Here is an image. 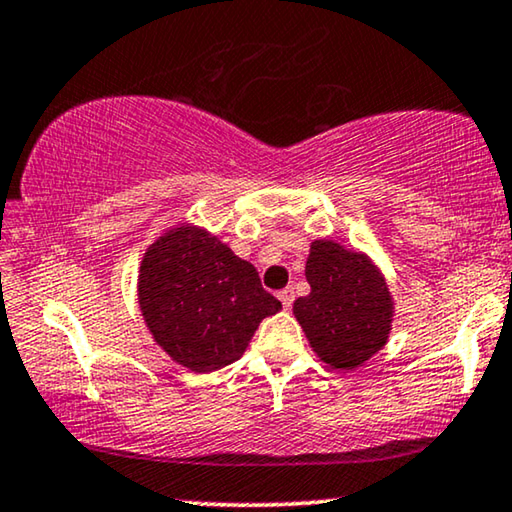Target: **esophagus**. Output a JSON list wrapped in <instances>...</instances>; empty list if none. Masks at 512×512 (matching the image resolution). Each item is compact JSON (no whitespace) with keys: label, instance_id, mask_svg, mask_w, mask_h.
<instances>
[{"label":"esophagus","instance_id":"obj_1","mask_svg":"<svg viewBox=\"0 0 512 512\" xmlns=\"http://www.w3.org/2000/svg\"><path fill=\"white\" fill-rule=\"evenodd\" d=\"M278 299H280L282 305H285V308L289 310V308H292V303H294V289H292V287H285V289H282V292L278 294Z\"/></svg>","mask_w":512,"mask_h":512}]
</instances>
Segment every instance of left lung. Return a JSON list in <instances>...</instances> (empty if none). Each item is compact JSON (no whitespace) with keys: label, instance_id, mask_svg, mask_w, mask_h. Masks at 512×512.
I'll return each mask as SVG.
<instances>
[{"label":"left lung","instance_id":"left-lung-1","mask_svg":"<svg viewBox=\"0 0 512 512\" xmlns=\"http://www.w3.org/2000/svg\"><path fill=\"white\" fill-rule=\"evenodd\" d=\"M305 278L310 294L294 301V315L324 363L352 370L386 345L391 294L368 257L315 241Z\"/></svg>","mask_w":512,"mask_h":512}]
</instances>
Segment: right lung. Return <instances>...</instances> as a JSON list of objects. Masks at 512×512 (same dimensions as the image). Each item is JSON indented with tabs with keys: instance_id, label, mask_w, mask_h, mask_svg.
Instances as JSON below:
<instances>
[{
	"instance_id": "1",
	"label": "right lung",
	"mask_w": 512,
	"mask_h": 512,
	"mask_svg": "<svg viewBox=\"0 0 512 512\" xmlns=\"http://www.w3.org/2000/svg\"><path fill=\"white\" fill-rule=\"evenodd\" d=\"M137 287L156 342L193 372L239 361L259 322L282 308L253 264L195 227L160 236L144 253Z\"/></svg>"
}]
</instances>
